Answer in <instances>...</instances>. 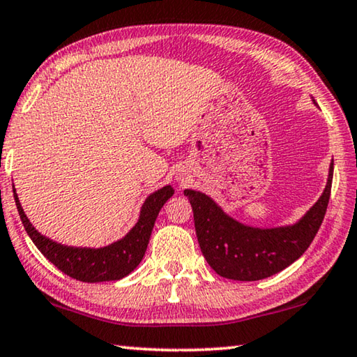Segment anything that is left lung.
Wrapping results in <instances>:
<instances>
[{
  "label": "left lung",
  "mask_w": 357,
  "mask_h": 357,
  "mask_svg": "<svg viewBox=\"0 0 357 357\" xmlns=\"http://www.w3.org/2000/svg\"><path fill=\"white\" fill-rule=\"evenodd\" d=\"M333 160L318 202L296 224L260 229L229 216L211 197L185 189L200 250L218 275L235 281L268 278L289 267L308 250L324 219L331 199Z\"/></svg>",
  "instance_id": "1"
}]
</instances>
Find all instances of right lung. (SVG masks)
I'll list each match as a JSON object with an SVG mask.
<instances>
[{
	"label": "right lung",
	"instance_id": "right-lung-1",
	"mask_svg": "<svg viewBox=\"0 0 357 357\" xmlns=\"http://www.w3.org/2000/svg\"><path fill=\"white\" fill-rule=\"evenodd\" d=\"M13 190L22 224L35 246L49 262H52L65 275L84 282L117 281L132 273L148 250V243L158 213L165 205V202L174 194L172 185H165V188L152 192L141 206L137 224L123 238L103 248H77L61 245V243H56L47 238L46 235L39 234L33 227L30 219L26 218L14 185Z\"/></svg>",
	"mask_w": 357,
	"mask_h": 357
}]
</instances>
